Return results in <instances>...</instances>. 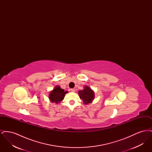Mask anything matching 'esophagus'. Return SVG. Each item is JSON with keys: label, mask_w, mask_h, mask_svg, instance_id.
<instances>
[{"label": "esophagus", "mask_w": 152, "mask_h": 152, "mask_svg": "<svg viewBox=\"0 0 152 152\" xmlns=\"http://www.w3.org/2000/svg\"><path fill=\"white\" fill-rule=\"evenodd\" d=\"M71 91L72 92H76V90H75V89H71Z\"/></svg>", "instance_id": "1"}]
</instances>
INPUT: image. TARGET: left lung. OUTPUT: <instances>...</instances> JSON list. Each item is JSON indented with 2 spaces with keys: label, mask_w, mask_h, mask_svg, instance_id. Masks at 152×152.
Wrapping results in <instances>:
<instances>
[{
  "label": "left lung",
  "mask_w": 152,
  "mask_h": 152,
  "mask_svg": "<svg viewBox=\"0 0 152 152\" xmlns=\"http://www.w3.org/2000/svg\"><path fill=\"white\" fill-rule=\"evenodd\" d=\"M78 94L80 99L83 100V103L86 105L92 103L94 100V91L88 86H84L83 90L79 91Z\"/></svg>",
  "instance_id": "1"
}]
</instances>
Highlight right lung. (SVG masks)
Listing matches in <instances>:
<instances>
[{
  "mask_svg": "<svg viewBox=\"0 0 152 152\" xmlns=\"http://www.w3.org/2000/svg\"><path fill=\"white\" fill-rule=\"evenodd\" d=\"M66 93H68V91H65L60 86H56L50 92L48 97L51 102L58 104L63 100Z\"/></svg>",
  "mask_w": 152,
  "mask_h": 152,
  "instance_id": "obj_1",
  "label": "right lung"
}]
</instances>
